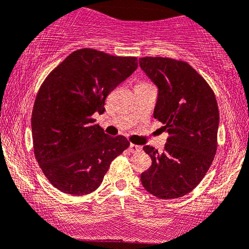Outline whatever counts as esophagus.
Instances as JSON below:
<instances>
[{"label": "esophagus", "mask_w": 249, "mask_h": 249, "mask_svg": "<svg viewBox=\"0 0 249 249\" xmlns=\"http://www.w3.org/2000/svg\"><path fill=\"white\" fill-rule=\"evenodd\" d=\"M141 149H142L141 146L136 145V144H132V143L130 144V147H129L130 152H137V151H139V150H141Z\"/></svg>", "instance_id": "34e87169"}]
</instances>
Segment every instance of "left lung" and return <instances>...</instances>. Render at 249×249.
Masks as SVG:
<instances>
[{"instance_id": "8db88e82", "label": "left lung", "mask_w": 249, "mask_h": 249, "mask_svg": "<svg viewBox=\"0 0 249 249\" xmlns=\"http://www.w3.org/2000/svg\"><path fill=\"white\" fill-rule=\"evenodd\" d=\"M139 66L158 87L154 117L169 132L163 152L145 145L152 164L141 175L147 193L160 200L195 189L217 150L218 106L206 79L187 61L144 56Z\"/></svg>"}]
</instances>
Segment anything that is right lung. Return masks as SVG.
<instances>
[{
  "instance_id": "right-lung-1",
  "label": "right lung",
  "mask_w": 249,
  "mask_h": 249,
  "mask_svg": "<svg viewBox=\"0 0 249 249\" xmlns=\"http://www.w3.org/2000/svg\"><path fill=\"white\" fill-rule=\"evenodd\" d=\"M137 66L136 56L81 48L45 79L33 107V147L54 188L74 196L92 193L130 146L124 136L106 135L92 116L104 113L106 97Z\"/></svg>"
}]
</instances>
